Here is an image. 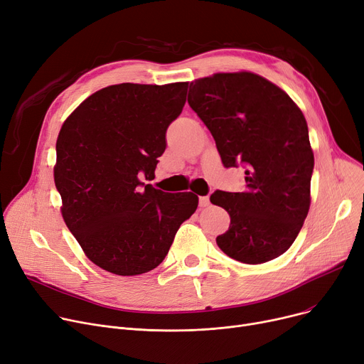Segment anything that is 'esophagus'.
<instances>
[{
	"instance_id": "esophagus-1",
	"label": "esophagus",
	"mask_w": 364,
	"mask_h": 364,
	"mask_svg": "<svg viewBox=\"0 0 364 364\" xmlns=\"http://www.w3.org/2000/svg\"><path fill=\"white\" fill-rule=\"evenodd\" d=\"M208 204H210V198H208V196L200 197V207H207Z\"/></svg>"
}]
</instances>
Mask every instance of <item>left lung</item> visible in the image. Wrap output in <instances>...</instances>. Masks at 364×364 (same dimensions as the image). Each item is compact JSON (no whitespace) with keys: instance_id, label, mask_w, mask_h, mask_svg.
Returning <instances> with one entry per match:
<instances>
[{"instance_id":"1","label":"left lung","mask_w":364,"mask_h":364,"mask_svg":"<svg viewBox=\"0 0 364 364\" xmlns=\"http://www.w3.org/2000/svg\"><path fill=\"white\" fill-rule=\"evenodd\" d=\"M188 104L208 127L225 167H245V191H216L210 201L230 216L216 242L247 264L284 254L310 208L314 156L303 112L270 80L216 73L191 82Z\"/></svg>"}]
</instances>
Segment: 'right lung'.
I'll use <instances>...</instances> for the list:
<instances>
[{"instance_id":"add662e5","label":"right lung","mask_w":364,"mask_h":364,"mask_svg":"<svg viewBox=\"0 0 364 364\" xmlns=\"http://www.w3.org/2000/svg\"><path fill=\"white\" fill-rule=\"evenodd\" d=\"M186 91L188 82L112 85L61 126L54 166L61 215L87 257L107 272L135 276L156 269L197 210L192 192L170 194L141 182L154 178Z\"/></svg>"}]
</instances>
